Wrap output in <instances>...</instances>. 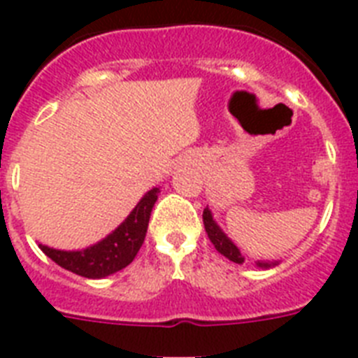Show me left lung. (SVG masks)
<instances>
[{
  "label": "left lung",
  "instance_id": "1",
  "mask_svg": "<svg viewBox=\"0 0 358 358\" xmlns=\"http://www.w3.org/2000/svg\"><path fill=\"white\" fill-rule=\"evenodd\" d=\"M203 227H206L207 236H209V240H211L213 245H215V249L218 251V253L224 255L225 258H229L231 262H235V264L244 262V257L240 255L238 248H236V245L233 244V242H231V240L224 235V233H222L220 227L215 224V220H213L211 211H209V209H203ZM258 266L269 267L271 264L258 262ZM273 266H275V264H273Z\"/></svg>",
  "mask_w": 358,
  "mask_h": 358
}]
</instances>
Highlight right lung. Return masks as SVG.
Segmentation results:
<instances>
[{
	"mask_svg": "<svg viewBox=\"0 0 358 358\" xmlns=\"http://www.w3.org/2000/svg\"><path fill=\"white\" fill-rule=\"evenodd\" d=\"M156 198H158V187L151 189L138 202L133 213L125 218L118 229L83 251H58L41 244L40 249L63 269L85 278H101L113 275L133 262L142 248Z\"/></svg>",
	"mask_w": 358,
	"mask_h": 358,
	"instance_id": "obj_1",
	"label": "right lung"
}]
</instances>
